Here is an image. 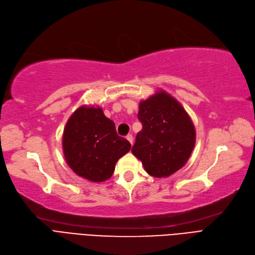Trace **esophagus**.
Here are the masks:
<instances>
[{
  "mask_svg": "<svg viewBox=\"0 0 255 255\" xmlns=\"http://www.w3.org/2000/svg\"><path fill=\"white\" fill-rule=\"evenodd\" d=\"M126 138L128 139V141L131 143V145H132V143H133V136H132V134H128L126 136Z\"/></svg>",
  "mask_w": 255,
  "mask_h": 255,
  "instance_id": "34e87169",
  "label": "esophagus"
}]
</instances>
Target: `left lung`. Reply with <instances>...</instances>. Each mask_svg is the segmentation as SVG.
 Wrapping results in <instances>:
<instances>
[{"instance_id": "8db88e82", "label": "left lung", "mask_w": 255, "mask_h": 255, "mask_svg": "<svg viewBox=\"0 0 255 255\" xmlns=\"http://www.w3.org/2000/svg\"><path fill=\"white\" fill-rule=\"evenodd\" d=\"M142 125L132 153L153 177H168L189 160L196 142L193 122L182 105L164 91L139 102Z\"/></svg>"}]
</instances>
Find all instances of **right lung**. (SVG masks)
Here are the masks:
<instances>
[{"instance_id":"1","label":"right lung","mask_w":255,"mask_h":255,"mask_svg":"<svg viewBox=\"0 0 255 255\" xmlns=\"http://www.w3.org/2000/svg\"><path fill=\"white\" fill-rule=\"evenodd\" d=\"M62 148L69 167L80 177L102 182L115 172L117 161L131 149L118 135L114 122L99 106H81L70 117L63 130Z\"/></svg>"}]
</instances>
